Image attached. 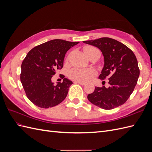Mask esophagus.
Here are the masks:
<instances>
[{"label":"esophagus","instance_id":"1","mask_svg":"<svg viewBox=\"0 0 152 152\" xmlns=\"http://www.w3.org/2000/svg\"><path fill=\"white\" fill-rule=\"evenodd\" d=\"M73 83H74V84H80V85H81V86H84V85H86L85 82H79V81H74V82H73Z\"/></svg>","mask_w":152,"mask_h":152}]
</instances>
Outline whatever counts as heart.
Segmentation results:
<instances>
[{
    "mask_svg": "<svg viewBox=\"0 0 152 152\" xmlns=\"http://www.w3.org/2000/svg\"><path fill=\"white\" fill-rule=\"evenodd\" d=\"M96 49L95 48L91 46V45H87L84 48L83 50L86 54L89 53L93 50ZM96 75V72L94 70L91 68L87 69H82V68H73L69 72V77H70L72 80L79 82H87L91 80L93 77Z\"/></svg>",
    "mask_w": 152,
    "mask_h": 152,
    "instance_id": "heart-1",
    "label": "heart"
}]
</instances>
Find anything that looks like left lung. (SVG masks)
Returning a JSON list of instances; mask_svg holds the SVG:
<instances>
[{
    "mask_svg": "<svg viewBox=\"0 0 152 152\" xmlns=\"http://www.w3.org/2000/svg\"><path fill=\"white\" fill-rule=\"evenodd\" d=\"M99 48L104 65L100 79H108L110 87H96L87 96L89 102L104 110H112L125 103L134 91L140 75L135 54L126 45L109 37L83 41Z\"/></svg>",
    "mask_w": 152,
    "mask_h": 152,
    "instance_id": "obj_1",
    "label": "left lung"
}]
</instances>
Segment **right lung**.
<instances>
[{
	"instance_id": "right-lung-1",
	"label": "right lung",
	"mask_w": 152,
	"mask_h": 152,
	"mask_svg": "<svg viewBox=\"0 0 152 152\" xmlns=\"http://www.w3.org/2000/svg\"><path fill=\"white\" fill-rule=\"evenodd\" d=\"M78 43L54 39L34 48L26 54L21 64L20 80L31 103L48 108L65 99L72 82L64 79L63 82H59L55 86L51 78L56 70L63 68L67 50Z\"/></svg>"
}]
</instances>
